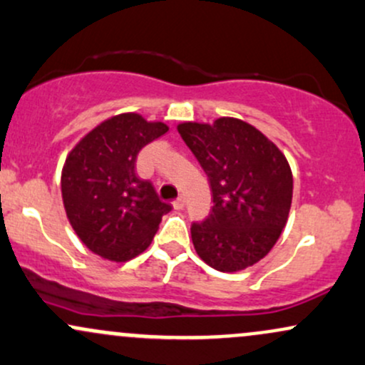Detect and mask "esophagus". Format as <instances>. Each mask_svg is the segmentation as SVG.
Here are the masks:
<instances>
[{
	"instance_id": "esophagus-1",
	"label": "esophagus",
	"mask_w": 365,
	"mask_h": 365,
	"mask_svg": "<svg viewBox=\"0 0 365 365\" xmlns=\"http://www.w3.org/2000/svg\"><path fill=\"white\" fill-rule=\"evenodd\" d=\"M173 206H175V209H183L187 206V199L183 195H180L178 199L173 202Z\"/></svg>"
}]
</instances>
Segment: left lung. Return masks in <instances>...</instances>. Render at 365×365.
<instances>
[{"instance_id":"8db88e82","label":"left lung","mask_w":365,"mask_h":365,"mask_svg":"<svg viewBox=\"0 0 365 365\" xmlns=\"http://www.w3.org/2000/svg\"><path fill=\"white\" fill-rule=\"evenodd\" d=\"M178 132L206 171L215 204L211 215L190 228L197 254L223 273L261 261L290 212L293 178L287 158L242 120L183 123Z\"/></svg>"}]
</instances>
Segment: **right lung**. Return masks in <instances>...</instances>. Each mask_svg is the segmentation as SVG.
Returning <instances> with one entry per match:
<instances>
[{
    "mask_svg": "<svg viewBox=\"0 0 365 365\" xmlns=\"http://www.w3.org/2000/svg\"><path fill=\"white\" fill-rule=\"evenodd\" d=\"M168 132L127 113L87 133L66 158L61 194L72 228L92 252L128 261L148 249L163 215L171 211L135 171L137 154Z\"/></svg>",
    "mask_w": 365,
    "mask_h": 365,
    "instance_id": "add662e5",
    "label": "right lung"
}]
</instances>
